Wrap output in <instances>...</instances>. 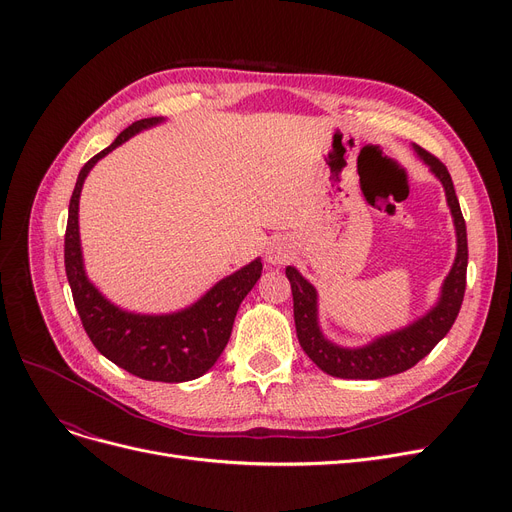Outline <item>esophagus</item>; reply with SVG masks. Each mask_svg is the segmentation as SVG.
Here are the masks:
<instances>
[{"label": "esophagus", "mask_w": 512, "mask_h": 512, "mask_svg": "<svg viewBox=\"0 0 512 512\" xmlns=\"http://www.w3.org/2000/svg\"><path fill=\"white\" fill-rule=\"evenodd\" d=\"M290 255H292L290 247L286 245V242L278 240V242H274V245H270V249H267L265 259H267V263H272V265H282L290 259Z\"/></svg>", "instance_id": "obj_1"}]
</instances>
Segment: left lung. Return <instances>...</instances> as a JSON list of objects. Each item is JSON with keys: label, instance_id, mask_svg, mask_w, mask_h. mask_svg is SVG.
<instances>
[{"label": "left lung", "instance_id": "1", "mask_svg": "<svg viewBox=\"0 0 512 512\" xmlns=\"http://www.w3.org/2000/svg\"><path fill=\"white\" fill-rule=\"evenodd\" d=\"M415 151L425 161L440 182L444 184L446 201L452 211L456 226V259L448 278L442 286L440 303L417 319L405 330L382 336L361 348H340L328 342L317 326V294L315 288L297 272L294 267H286V278L290 280L292 301H294V326L307 357L334 378L344 380H380L388 375H396L417 365L432 348L450 332L456 315L461 311L465 286H467V226L463 211L454 193L452 178L442 161L429 151L415 145Z\"/></svg>", "mask_w": 512, "mask_h": 512}]
</instances>
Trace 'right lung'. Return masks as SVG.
<instances>
[{"label":"right lung","mask_w":512,"mask_h":512,"mask_svg":"<svg viewBox=\"0 0 512 512\" xmlns=\"http://www.w3.org/2000/svg\"><path fill=\"white\" fill-rule=\"evenodd\" d=\"M145 118L122 130L116 141L91 157L78 174L68 207L64 263L76 311L97 351L137 378L151 382H188L203 375L226 348L236 311L261 276L259 259L215 284L201 301L172 315H134L105 301L87 280L78 238L80 188L97 161L128 141L132 134L157 124Z\"/></svg>","instance_id":"right-lung-1"}]
</instances>
